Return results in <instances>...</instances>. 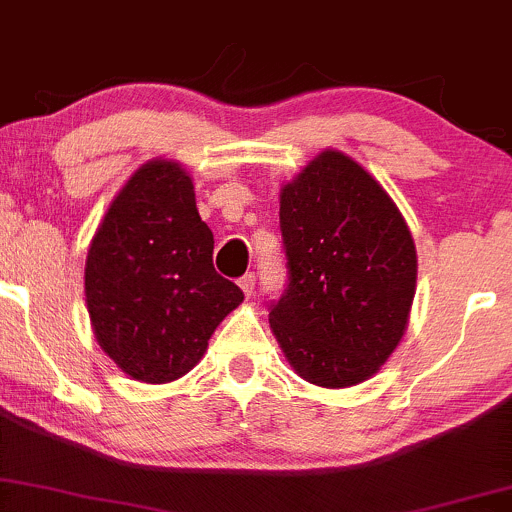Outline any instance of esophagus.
Segmentation results:
<instances>
[{"label": "esophagus", "instance_id": "esophagus-1", "mask_svg": "<svg viewBox=\"0 0 512 512\" xmlns=\"http://www.w3.org/2000/svg\"><path fill=\"white\" fill-rule=\"evenodd\" d=\"M239 287H242V292L246 294V297H251V292H254V287H256V275L254 273L244 275V278L239 280Z\"/></svg>", "mask_w": 512, "mask_h": 512}]
</instances>
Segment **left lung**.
<instances>
[{"instance_id":"8db88e82","label":"left lung","mask_w":512,"mask_h":512,"mask_svg":"<svg viewBox=\"0 0 512 512\" xmlns=\"http://www.w3.org/2000/svg\"><path fill=\"white\" fill-rule=\"evenodd\" d=\"M290 285L270 330L294 374L350 388L400 345L417 290V249L400 208L371 172L326 148L280 189Z\"/></svg>"}]
</instances>
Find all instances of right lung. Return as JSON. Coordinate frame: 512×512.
Masks as SVG:
<instances>
[{"mask_svg":"<svg viewBox=\"0 0 512 512\" xmlns=\"http://www.w3.org/2000/svg\"><path fill=\"white\" fill-rule=\"evenodd\" d=\"M86 306L102 352L126 376L170 383L189 374L222 318L244 302L215 273L213 232L182 162H143L90 239Z\"/></svg>","mask_w":512,"mask_h":512,"instance_id":"obj_1","label":"right lung"}]
</instances>
